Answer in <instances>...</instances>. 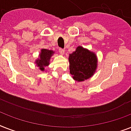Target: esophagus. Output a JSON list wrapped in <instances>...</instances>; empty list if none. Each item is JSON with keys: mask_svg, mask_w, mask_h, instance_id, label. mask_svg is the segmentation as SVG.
Instances as JSON below:
<instances>
[{"mask_svg": "<svg viewBox=\"0 0 131 131\" xmlns=\"http://www.w3.org/2000/svg\"><path fill=\"white\" fill-rule=\"evenodd\" d=\"M59 52H60V53L61 54V55H64V50L62 49H60Z\"/></svg>", "mask_w": 131, "mask_h": 131, "instance_id": "34e87169", "label": "esophagus"}]
</instances>
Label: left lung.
<instances>
[{
  "label": "left lung",
  "mask_w": 131,
  "mask_h": 131,
  "mask_svg": "<svg viewBox=\"0 0 131 131\" xmlns=\"http://www.w3.org/2000/svg\"><path fill=\"white\" fill-rule=\"evenodd\" d=\"M70 73L75 81L83 82L94 75L97 69L98 59L94 52L78 46L69 56Z\"/></svg>",
  "instance_id": "obj_1"
}]
</instances>
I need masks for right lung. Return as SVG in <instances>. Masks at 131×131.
<instances>
[{
  "label": "right lung",
  "mask_w": 131,
  "mask_h": 131,
  "mask_svg": "<svg viewBox=\"0 0 131 131\" xmlns=\"http://www.w3.org/2000/svg\"><path fill=\"white\" fill-rule=\"evenodd\" d=\"M55 51L47 49H41L39 58L35 60V63L36 66L39 67L41 71H45V68L49 64V62L51 56L53 55Z\"/></svg>",
  "instance_id": "right-lung-1"
}]
</instances>
